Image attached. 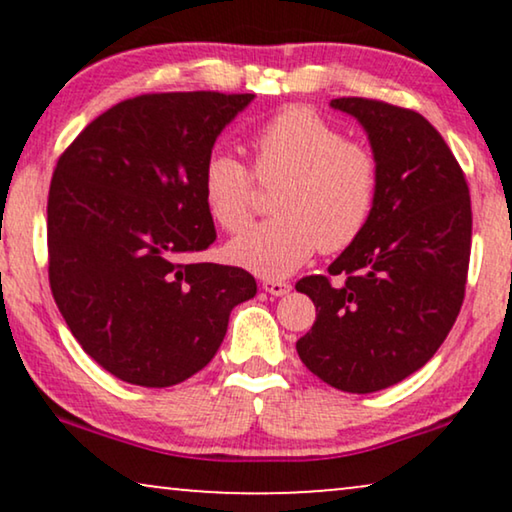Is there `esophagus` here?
I'll list each match as a JSON object with an SVG mask.
<instances>
[{
  "label": "esophagus",
  "instance_id": "obj_1",
  "mask_svg": "<svg viewBox=\"0 0 512 512\" xmlns=\"http://www.w3.org/2000/svg\"><path fill=\"white\" fill-rule=\"evenodd\" d=\"M263 291L270 293V296H286L291 291L289 282H282V279H263Z\"/></svg>",
  "mask_w": 512,
  "mask_h": 512
}]
</instances>
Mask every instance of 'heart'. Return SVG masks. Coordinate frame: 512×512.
I'll return each mask as SVG.
<instances>
[{
  "instance_id": "heart-1",
  "label": "heart",
  "mask_w": 512,
  "mask_h": 512,
  "mask_svg": "<svg viewBox=\"0 0 512 512\" xmlns=\"http://www.w3.org/2000/svg\"><path fill=\"white\" fill-rule=\"evenodd\" d=\"M254 170L261 181L284 179L275 219L230 242L237 265L261 277H286L317 249L342 251L359 240L375 209L380 170L368 146L349 142L338 125L310 107H286L254 135ZM251 172L228 151L209 153L202 167L207 212L228 233L251 219Z\"/></svg>"
}]
</instances>
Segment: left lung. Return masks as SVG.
I'll use <instances>...</instances> for the list:
<instances>
[{"label": "left lung", "mask_w": 512, "mask_h": 512, "mask_svg": "<svg viewBox=\"0 0 512 512\" xmlns=\"http://www.w3.org/2000/svg\"><path fill=\"white\" fill-rule=\"evenodd\" d=\"M377 160L375 209L359 240L303 277L317 321L296 342L319 380L373 394L405 380L438 352L464 303L471 256V198L464 172L422 114L394 104L338 97Z\"/></svg>", "instance_id": "obj_1"}]
</instances>
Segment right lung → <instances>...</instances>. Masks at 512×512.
<instances>
[{"label":"right lung","instance_id":"1","mask_svg":"<svg viewBox=\"0 0 512 512\" xmlns=\"http://www.w3.org/2000/svg\"><path fill=\"white\" fill-rule=\"evenodd\" d=\"M256 95L156 93L118 102L62 153L48 191V279L90 359L172 387L214 359L247 270L195 263L216 240L202 167Z\"/></svg>","mask_w":512,"mask_h":512}]
</instances>
